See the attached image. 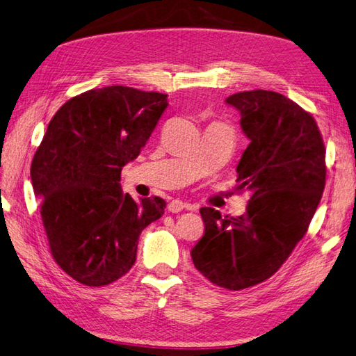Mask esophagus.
Segmentation results:
<instances>
[{
	"mask_svg": "<svg viewBox=\"0 0 356 356\" xmlns=\"http://www.w3.org/2000/svg\"><path fill=\"white\" fill-rule=\"evenodd\" d=\"M189 209V211H195L197 209V206H194V204H189V203H184L181 200H171L170 203H168V211L170 212H172V213H177V212H180V211H184V209Z\"/></svg>",
	"mask_w": 356,
	"mask_h": 356,
	"instance_id": "obj_1",
	"label": "esophagus"
}]
</instances>
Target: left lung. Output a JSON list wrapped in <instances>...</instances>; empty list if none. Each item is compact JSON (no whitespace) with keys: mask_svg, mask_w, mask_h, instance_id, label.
Instances as JSON below:
<instances>
[{"mask_svg":"<svg viewBox=\"0 0 356 356\" xmlns=\"http://www.w3.org/2000/svg\"><path fill=\"white\" fill-rule=\"evenodd\" d=\"M250 139L238 162V191H249L241 217L202 208L204 235L191 250L195 268L221 288L244 290L282 267L307 234L326 181V150L312 115L273 90L226 98Z\"/></svg>","mask_w":356,"mask_h":356,"instance_id":"left-lung-1","label":"left lung"}]
</instances>
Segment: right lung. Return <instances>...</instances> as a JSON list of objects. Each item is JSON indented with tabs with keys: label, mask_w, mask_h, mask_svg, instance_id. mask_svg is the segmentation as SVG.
Masks as SVG:
<instances>
[{
	"label": "right lung",
	"mask_w": 356,
	"mask_h": 356,
	"mask_svg": "<svg viewBox=\"0 0 356 356\" xmlns=\"http://www.w3.org/2000/svg\"><path fill=\"white\" fill-rule=\"evenodd\" d=\"M167 97L129 86L90 89L48 124L31 162L33 191L54 261L80 284L103 286L126 275L140 232L162 217L163 198L135 202L120 180L167 109Z\"/></svg>",
	"instance_id": "add662e5"
}]
</instances>
